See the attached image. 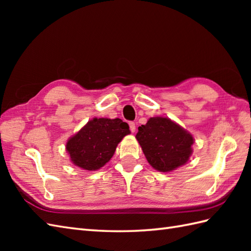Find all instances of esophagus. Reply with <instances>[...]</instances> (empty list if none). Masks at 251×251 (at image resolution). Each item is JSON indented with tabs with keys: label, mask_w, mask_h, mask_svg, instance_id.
<instances>
[{
	"label": "esophagus",
	"mask_w": 251,
	"mask_h": 251,
	"mask_svg": "<svg viewBox=\"0 0 251 251\" xmlns=\"http://www.w3.org/2000/svg\"><path fill=\"white\" fill-rule=\"evenodd\" d=\"M129 129H130L132 134H134V132L136 131V125H135L134 122H129Z\"/></svg>",
	"instance_id": "esophagus-1"
}]
</instances>
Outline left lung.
<instances>
[{"label":"left lung","instance_id":"1","mask_svg":"<svg viewBox=\"0 0 251 251\" xmlns=\"http://www.w3.org/2000/svg\"><path fill=\"white\" fill-rule=\"evenodd\" d=\"M138 142L151 166L162 173L188 163L194 139L188 130L168 117H151L138 127Z\"/></svg>","mask_w":251,"mask_h":251}]
</instances>
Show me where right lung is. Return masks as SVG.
Returning <instances> with one entry per match:
<instances>
[{
	"label": "right lung",
	"instance_id": "add662e5",
	"mask_svg": "<svg viewBox=\"0 0 251 251\" xmlns=\"http://www.w3.org/2000/svg\"><path fill=\"white\" fill-rule=\"evenodd\" d=\"M129 126L121 119H95L88 121L67 141L70 161L85 170H98L108 163Z\"/></svg>",
	"mask_w": 251,
	"mask_h": 251
}]
</instances>
